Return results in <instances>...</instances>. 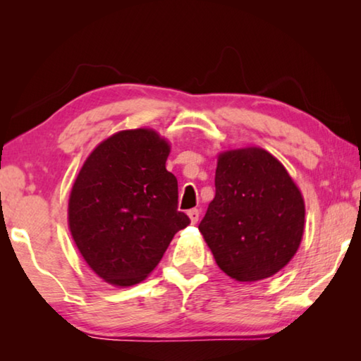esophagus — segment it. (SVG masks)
Listing matches in <instances>:
<instances>
[{"instance_id":"1","label":"esophagus","mask_w":361,"mask_h":361,"mask_svg":"<svg viewBox=\"0 0 361 361\" xmlns=\"http://www.w3.org/2000/svg\"><path fill=\"white\" fill-rule=\"evenodd\" d=\"M188 216H189V219H191V223H192V224H195V223L199 221L200 213H199V210H197V209H192V210H189V212H188Z\"/></svg>"}]
</instances>
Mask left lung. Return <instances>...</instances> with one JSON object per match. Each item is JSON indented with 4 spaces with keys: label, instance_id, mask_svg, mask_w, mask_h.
Returning a JSON list of instances; mask_svg holds the SVG:
<instances>
[{
    "label": "left lung",
    "instance_id": "1",
    "mask_svg": "<svg viewBox=\"0 0 361 361\" xmlns=\"http://www.w3.org/2000/svg\"><path fill=\"white\" fill-rule=\"evenodd\" d=\"M215 199L199 224L218 267L256 282L288 264L304 232V200L276 157L261 148L221 152Z\"/></svg>",
    "mask_w": 361,
    "mask_h": 361
}]
</instances>
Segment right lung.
Instances as JSON below:
<instances>
[{"instance_id":"obj_1","label":"right lung","mask_w":361,"mask_h":361,"mask_svg":"<svg viewBox=\"0 0 361 361\" xmlns=\"http://www.w3.org/2000/svg\"><path fill=\"white\" fill-rule=\"evenodd\" d=\"M169 152L154 130L118 132L90 152L73 185V240L108 283L142 282L176 232L191 223L178 210V181L166 169Z\"/></svg>"}]
</instances>
